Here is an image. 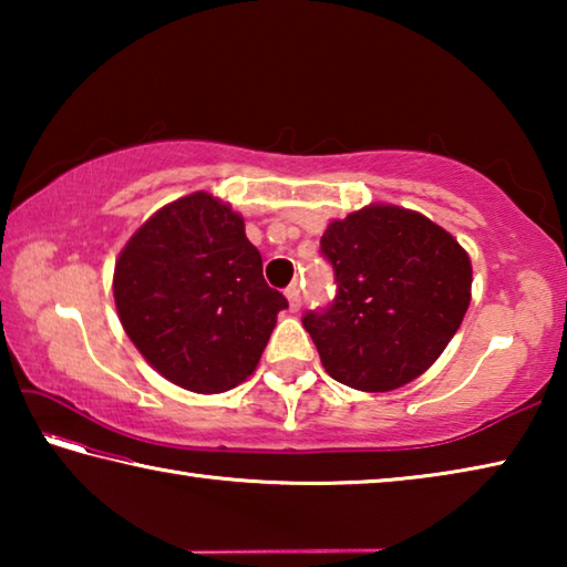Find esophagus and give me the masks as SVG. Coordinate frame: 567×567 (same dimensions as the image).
Returning <instances> with one entry per match:
<instances>
[{
	"mask_svg": "<svg viewBox=\"0 0 567 567\" xmlns=\"http://www.w3.org/2000/svg\"><path fill=\"white\" fill-rule=\"evenodd\" d=\"M285 295H287V302H290V310L292 312H297L302 307V290L297 285H290L285 290Z\"/></svg>",
	"mask_w": 567,
	"mask_h": 567,
	"instance_id": "1",
	"label": "esophagus"
}]
</instances>
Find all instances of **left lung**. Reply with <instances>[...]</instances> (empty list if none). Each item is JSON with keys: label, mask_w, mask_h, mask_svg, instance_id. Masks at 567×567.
Segmentation results:
<instances>
[{"label": "left lung", "mask_w": 567, "mask_h": 567, "mask_svg": "<svg viewBox=\"0 0 567 567\" xmlns=\"http://www.w3.org/2000/svg\"><path fill=\"white\" fill-rule=\"evenodd\" d=\"M334 272L328 307L302 315L328 375L364 392L408 385L453 340L473 267L457 239L420 213L370 205L320 239Z\"/></svg>", "instance_id": "1"}]
</instances>
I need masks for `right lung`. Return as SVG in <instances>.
Returning <instances> with one entry per match:
<instances>
[{
  "instance_id": "right-lung-1",
  "label": "right lung",
  "mask_w": 567,
  "mask_h": 567,
  "mask_svg": "<svg viewBox=\"0 0 567 567\" xmlns=\"http://www.w3.org/2000/svg\"><path fill=\"white\" fill-rule=\"evenodd\" d=\"M124 332L159 375L192 392H225L252 375L282 292L243 217L207 192L152 215L114 265Z\"/></svg>"
}]
</instances>
